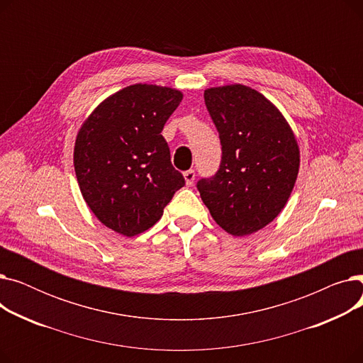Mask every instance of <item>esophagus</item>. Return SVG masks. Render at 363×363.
<instances>
[{
    "mask_svg": "<svg viewBox=\"0 0 363 363\" xmlns=\"http://www.w3.org/2000/svg\"><path fill=\"white\" fill-rule=\"evenodd\" d=\"M184 179H185V184L188 186H191L194 184V181H196V172L193 169L184 172Z\"/></svg>",
    "mask_w": 363,
    "mask_h": 363,
    "instance_id": "1",
    "label": "esophagus"
}]
</instances>
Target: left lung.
<instances>
[{"mask_svg": "<svg viewBox=\"0 0 363 363\" xmlns=\"http://www.w3.org/2000/svg\"><path fill=\"white\" fill-rule=\"evenodd\" d=\"M204 103L219 132L222 160L197 188L222 230L250 235L289 201L300 167L297 140L282 113L250 86L208 88Z\"/></svg>", "mask_w": 363, "mask_h": 363, "instance_id": "left-lung-1", "label": "left lung"}]
</instances>
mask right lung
<instances>
[{"mask_svg": "<svg viewBox=\"0 0 363 363\" xmlns=\"http://www.w3.org/2000/svg\"><path fill=\"white\" fill-rule=\"evenodd\" d=\"M181 100L174 88L129 85L99 104L76 135L73 164L81 193L114 233L147 231L185 185L162 135Z\"/></svg>", "mask_w": 363, "mask_h": 363, "instance_id": "right-lung-1", "label": "right lung"}]
</instances>
